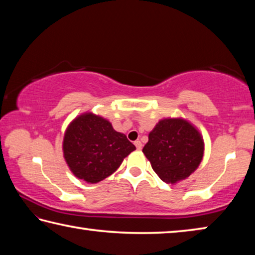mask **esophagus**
Instances as JSON below:
<instances>
[{
    "instance_id": "34e87169",
    "label": "esophagus",
    "mask_w": 255,
    "mask_h": 255,
    "mask_svg": "<svg viewBox=\"0 0 255 255\" xmlns=\"http://www.w3.org/2000/svg\"><path fill=\"white\" fill-rule=\"evenodd\" d=\"M134 144H135V146H136V149H137V150H141V149H142V143H141V141H139V140L135 141V142H134Z\"/></svg>"
}]
</instances>
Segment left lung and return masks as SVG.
<instances>
[{
  "label": "left lung",
  "mask_w": 255,
  "mask_h": 255,
  "mask_svg": "<svg viewBox=\"0 0 255 255\" xmlns=\"http://www.w3.org/2000/svg\"><path fill=\"white\" fill-rule=\"evenodd\" d=\"M142 151L160 179L173 185L198 168L204 155V140L188 121L163 119L149 133Z\"/></svg>",
  "instance_id": "8db88e82"
}]
</instances>
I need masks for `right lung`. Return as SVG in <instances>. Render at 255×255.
I'll return each mask as SVG.
<instances>
[{"mask_svg":"<svg viewBox=\"0 0 255 255\" xmlns=\"http://www.w3.org/2000/svg\"><path fill=\"white\" fill-rule=\"evenodd\" d=\"M62 150L71 172L88 184H96L116 171L135 146L104 118L85 113L68 125Z\"/></svg>","mask_w":255,"mask_h":255,"instance_id":"right-lung-1","label":"right lung"}]
</instances>
